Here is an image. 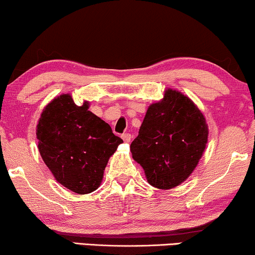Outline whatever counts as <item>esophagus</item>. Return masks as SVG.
<instances>
[{
    "mask_svg": "<svg viewBox=\"0 0 255 255\" xmlns=\"http://www.w3.org/2000/svg\"><path fill=\"white\" fill-rule=\"evenodd\" d=\"M122 138H123V140H124L125 142H130V140H131V134H130V133H124V134H122Z\"/></svg>",
    "mask_w": 255,
    "mask_h": 255,
    "instance_id": "1",
    "label": "esophagus"
}]
</instances>
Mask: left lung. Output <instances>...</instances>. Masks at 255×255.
<instances>
[{"label":"left lung","mask_w":255,"mask_h":255,"mask_svg":"<svg viewBox=\"0 0 255 255\" xmlns=\"http://www.w3.org/2000/svg\"><path fill=\"white\" fill-rule=\"evenodd\" d=\"M207 141L203 114L183 94L168 89L160 102L149 106L130 147L148 183L170 189L193 173Z\"/></svg>","instance_id":"left-lung-1"}]
</instances>
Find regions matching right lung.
I'll return each instance as SVG.
<instances>
[{"mask_svg": "<svg viewBox=\"0 0 255 255\" xmlns=\"http://www.w3.org/2000/svg\"><path fill=\"white\" fill-rule=\"evenodd\" d=\"M38 148L44 162L62 186L76 194L99 188L108 160L123 140L110 125L76 106L68 94L48 103L37 125Z\"/></svg>", "mask_w": 255, "mask_h": 255, "instance_id": "right-lung-1", "label": "right lung"}]
</instances>
